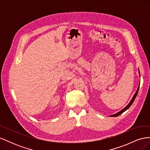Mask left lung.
<instances>
[{
  "label": "left lung",
  "instance_id": "1",
  "mask_svg": "<svg viewBox=\"0 0 150 150\" xmlns=\"http://www.w3.org/2000/svg\"><path fill=\"white\" fill-rule=\"evenodd\" d=\"M139 87L138 88V89H137V92L135 93V94H134V96H133V98L131 99V101L129 103V104H128V105H127L124 109H122V110H121L120 111H119L118 112H117V113H116V114H115V115H111L110 116H111V117H116V116H120L121 114H122V112H125L126 110H128V109L131 106V104H133V103L134 102V99H135V98H136V97H137V94H138V90H139Z\"/></svg>",
  "mask_w": 150,
  "mask_h": 150
}]
</instances>
